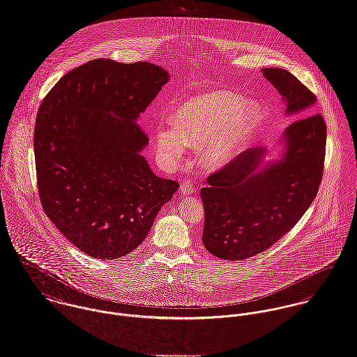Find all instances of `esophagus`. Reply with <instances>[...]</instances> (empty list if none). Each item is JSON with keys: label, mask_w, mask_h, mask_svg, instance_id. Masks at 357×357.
<instances>
[{"label": "esophagus", "mask_w": 357, "mask_h": 357, "mask_svg": "<svg viewBox=\"0 0 357 357\" xmlns=\"http://www.w3.org/2000/svg\"><path fill=\"white\" fill-rule=\"evenodd\" d=\"M180 191L183 195H192L195 192L194 185L190 181H184L180 185Z\"/></svg>", "instance_id": "1"}]
</instances>
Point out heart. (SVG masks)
<instances>
[{
	"label": "heart",
	"instance_id": "obj_1",
	"mask_svg": "<svg viewBox=\"0 0 357 357\" xmlns=\"http://www.w3.org/2000/svg\"><path fill=\"white\" fill-rule=\"evenodd\" d=\"M172 124L155 130V146L167 160H177L187 146L199 147L203 165L220 169L240 154L261 120L259 105L227 90L188 98L173 112Z\"/></svg>",
	"mask_w": 357,
	"mask_h": 357
}]
</instances>
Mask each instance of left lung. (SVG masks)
I'll use <instances>...</instances> for the list:
<instances>
[{
  "mask_svg": "<svg viewBox=\"0 0 357 357\" xmlns=\"http://www.w3.org/2000/svg\"><path fill=\"white\" fill-rule=\"evenodd\" d=\"M261 73L282 96L285 114L298 120L280 139V158L266 161L267 147L248 149L202 188V241L221 259H248L277 243L308 210L324 174L326 124L314 113L317 97L285 69Z\"/></svg>",
  "mask_w": 357,
  "mask_h": 357,
  "instance_id": "obj_1",
  "label": "left lung"
}]
</instances>
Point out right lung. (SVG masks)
<instances>
[{
  "label": "right lung",
  "mask_w": 357,
  "mask_h": 357,
  "mask_svg": "<svg viewBox=\"0 0 357 357\" xmlns=\"http://www.w3.org/2000/svg\"><path fill=\"white\" fill-rule=\"evenodd\" d=\"M169 77L151 63L98 59L68 72L39 106L33 153L40 203L89 257L128 255L178 190L150 169L142 155L149 137L136 124Z\"/></svg>",
  "instance_id": "right-lung-1"
}]
</instances>
